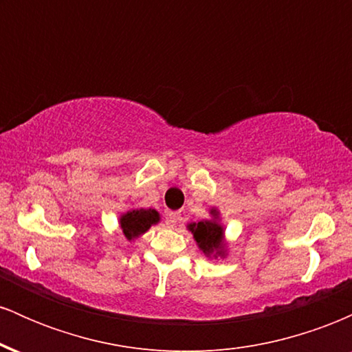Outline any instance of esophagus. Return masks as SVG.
Instances as JSON below:
<instances>
[{
  "instance_id": "1",
  "label": "esophagus",
  "mask_w": 352,
  "mask_h": 352,
  "mask_svg": "<svg viewBox=\"0 0 352 352\" xmlns=\"http://www.w3.org/2000/svg\"><path fill=\"white\" fill-rule=\"evenodd\" d=\"M180 220V213L179 212H168L167 213V225L168 227H175Z\"/></svg>"
}]
</instances>
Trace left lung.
I'll return each instance as SVG.
<instances>
[{"mask_svg": "<svg viewBox=\"0 0 352 352\" xmlns=\"http://www.w3.org/2000/svg\"><path fill=\"white\" fill-rule=\"evenodd\" d=\"M212 220H201L188 223L187 228L192 232L193 240L201 253L207 258L227 256V243H225V228L220 223V212L217 208L210 210Z\"/></svg>", "mask_w": 352, "mask_h": 352, "instance_id": "obj_1", "label": "left lung"}]
</instances>
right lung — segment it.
<instances>
[{"label":"right lung","instance_id":"right-lung-1","mask_svg":"<svg viewBox=\"0 0 352 352\" xmlns=\"http://www.w3.org/2000/svg\"><path fill=\"white\" fill-rule=\"evenodd\" d=\"M159 221L160 213L153 208H132L122 213L119 218L120 230H122L124 236L129 241L144 235L145 232H148L152 225H157Z\"/></svg>","mask_w":352,"mask_h":352}]
</instances>
